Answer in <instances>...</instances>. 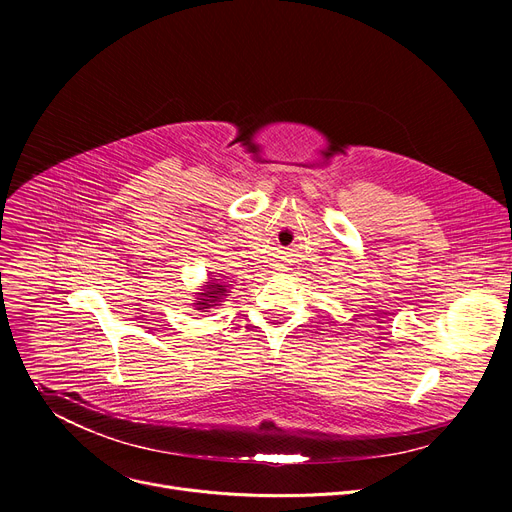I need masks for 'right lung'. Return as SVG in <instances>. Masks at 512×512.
Wrapping results in <instances>:
<instances>
[{
    "mask_svg": "<svg viewBox=\"0 0 512 512\" xmlns=\"http://www.w3.org/2000/svg\"><path fill=\"white\" fill-rule=\"evenodd\" d=\"M229 294L227 291V285H223L221 281H214L212 277H210V281H208V285L200 291L198 294V298H196V310H202V312H206L208 308H212V306H218V302H223V298Z\"/></svg>",
    "mask_w": 512,
    "mask_h": 512,
    "instance_id": "1",
    "label": "right lung"
}]
</instances>
